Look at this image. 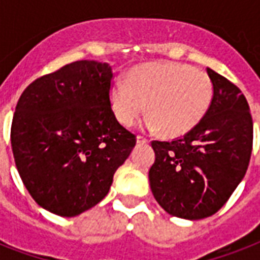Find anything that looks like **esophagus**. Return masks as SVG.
<instances>
[{
    "instance_id": "34e87169",
    "label": "esophagus",
    "mask_w": 260,
    "mask_h": 260,
    "mask_svg": "<svg viewBox=\"0 0 260 260\" xmlns=\"http://www.w3.org/2000/svg\"><path fill=\"white\" fill-rule=\"evenodd\" d=\"M138 143H142V144H144V143H148L150 140L146 138V136H142V135H138Z\"/></svg>"
}]
</instances>
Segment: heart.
<instances>
[{"instance_id":"1","label":"heart","mask_w":260,"mask_h":260,"mask_svg":"<svg viewBox=\"0 0 260 260\" xmlns=\"http://www.w3.org/2000/svg\"><path fill=\"white\" fill-rule=\"evenodd\" d=\"M110 106L122 125H132L148 109V129L171 138L187 134L206 116L213 85L209 75L185 63L156 62L135 67L126 83H114Z\"/></svg>"}]
</instances>
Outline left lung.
Returning <instances> with one entry per match:
<instances>
[{
    "instance_id": "1",
    "label": "left lung",
    "mask_w": 260,
    "mask_h": 260,
    "mask_svg": "<svg viewBox=\"0 0 260 260\" xmlns=\"http://www.w3.org/2000/svg\"><path fill=\"white\" fill-rule=\"evenodd\" d=\"M213 100L196 128L173 142L151 143L155 162L148 178L158 204L171 216L200 220L228 201L244 175L252 151L250 106L236 85L206 69Z\"/></svg>"
}]
</instances>
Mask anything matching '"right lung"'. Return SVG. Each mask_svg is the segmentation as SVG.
Here are the masks:
<instances>
[{"label":"right lung","mask_w":260,"mask_h":260,"mask_svg":"<svg viewBox=\"0 0 260 260\" xmlns=\"http://www.w3.org/2000/svg\"><path fill=\"white\" fill-rule=\"evenodd\" d=\"M108 63L78 60L35 79L14 112L10 142L18 174L35 201L74 217L105 197L136 144L117 121Z\"/></svg>","instance_id":"add662e5"}]
</instances>
